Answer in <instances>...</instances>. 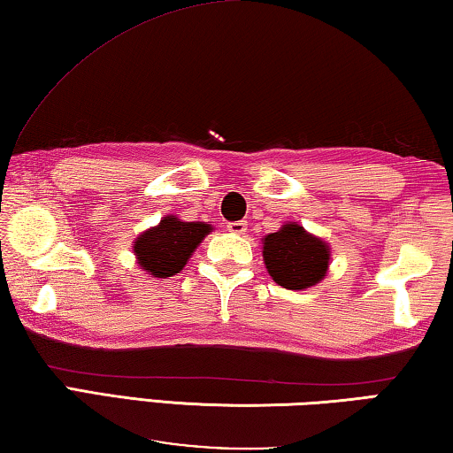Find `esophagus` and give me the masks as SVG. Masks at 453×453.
<instances>
[{"label":"esophagus","instance_id":"1","mask_svg":"<svg viewBox=\"0 0 453 453\" xmlns=\"http://www.w3.org/2000/svg\"><path fill=\"white\" fill-rule=\"evenodd\" d=\"M227 229H229V232H232V234H235V235H242V234L248 229V221H243V219H240V221H229Z\"/></svg>","mask_w":453,"mask_h":453}]
</instances>
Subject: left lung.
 Returning a JSON list of instances; mask_svg holds the SVG:
<instances>
[{"instance_id": "8db88e82", "label": "left lung", "mask_w": 453, "mask_h": 453, "mask_svg": "<svg viewBox=\"0 0 453 453\" xmlns=\"http://www.w3.org/2000/svg\"><path fill=\"white\" fill-rule=\"evenodd\" d=\"M262 256L276 284L288 290H304L326 276L330 248L296 221H290L265 235Z\"/></svg>"}]
</instances>
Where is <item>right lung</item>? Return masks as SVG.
<instances>
[{
    "label": "right lung",
    "mask_w": 453,
    "mask_h": 453,
    "mask_svg": "<svg viewBox=\"0 0 453 453\" xmlns=\"http://www.w3.org/2000/svg\"><path fill=\"white\" fill-rule=\"evenodd\" d=\"M211 229L203 221H181L175 215H167L159 226L147 229L134 240L136 262L155 278L175 276Z\"/></svg>",
    "instance_id": "right-lung-1"
}]
</instances>
